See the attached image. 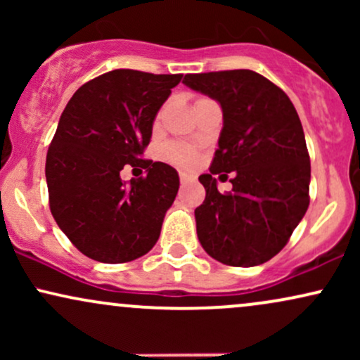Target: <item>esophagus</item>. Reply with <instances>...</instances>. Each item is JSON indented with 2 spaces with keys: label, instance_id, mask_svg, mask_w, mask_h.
Masks as SVG:
<instances>
[{
  "label": "esophagus",
  "instance_id": "esophagus-1",
  "mask_svg": "<svg viewBox=\"0 0 360 360\" xmlns=\"http://www.w3.org/2000/svg\"><path fill=\"white\" fill-rule=\"evenodd\" d=\"M179 179H181V184H188L189 181H193V176L186 174V172H181V174H179Z\"/></svg>",
  "mask_w": 360,
  "mask_h": 360
}]
</instances>
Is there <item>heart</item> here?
Segmentation results:
<instances>
[{"mask_svg": "<svg viewBox=\"0 0 360 360\" xmlns=\"http://www.w3.org/2000/svg\"><path fill=\"white\" fill-rule=\"evenodd\" d=\"M166 157L171 162L181 167H191L196 162V154L191 147H186L183 143H171L166 147Z\"/></svg>", "mask_w": 360, "mask_h": 360, "instance_id": "b5f03b06", "label": "heart"}]
</instances>
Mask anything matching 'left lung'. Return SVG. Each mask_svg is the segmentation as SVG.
Segmentation results:
<instances>
[{
    "mask_svg": "<svg viewBox=\"0 0 360 360\" xmlns=\"http://www.w3.org/2000/svg\"><path fill=\"white\" fill-rule=\"evenodd\" d=\"M183 82L223 111L210 174L200 176L206 189L194 210L200 243L226 266L267 262L309 205L311 166L298 113L283 89L249 69L186 74ZM229 172L233 191L220 193L214 174Z\"/></svg>",
    "mask_w": 360,
    "mask_h": 360,
    "instance_id": "1",
    "label": "left lung"
}]
</instances>
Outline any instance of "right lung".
<instances>
[{"label":"right lung","mask_w":360,"mask_h":360,"mask_svg":"<svg viewBox=\"0 0 360 360\" xmlns=\"http://www.w3.org/2000/svg\"><path fill=\"white\" fill-rule=\"evenodd\" d=\"M181 77L115 69L82 84L62 111L45 162L49 205L89 259L130 262L155 245L179 176L142 154L157 111ZM127 163L148 176L123 184L119 172Z\"/></svg>","instance_id":"1"}]
</instances>
